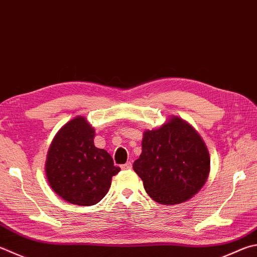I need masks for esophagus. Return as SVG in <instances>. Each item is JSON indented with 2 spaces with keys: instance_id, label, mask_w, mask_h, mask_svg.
Segmentation results:
<instances>
[{
  "instance_id": "1",
  "label": "esophagus",
  "mask_w": 257,
  "mask_h": 257,
  "mask_svg": "<svg viewBox=\"0 0 257 257\" xmlns=\"http://www.w3.org/2000/svg\"><path fill=\"white\" fill-rule=\"evenodd\" d=\"M132 167H133V165H132V163H130V162H127L125 164L121 165V169H122V170H130Z\"/></svg>"
}]
</instances>
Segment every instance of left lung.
<instances>
[{"mask_svg":"<svg viewBox=\"0 0 257 257\" xmlns=\"http://www.w3.org/2000/svg\"><path fill=\"white\" fill-rule=\"evenodd\" d=\"M134 171L154 201L177 204L190 200L206 184L210 155L199 133L173 115L160 128L146 130Z\"/></svg>","mask_w":257,"mask_h":257,"instance_id":"left-lung-1","label":"left lung"}]
</instances>
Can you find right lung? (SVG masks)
I'll use <instances>...</instances> for the list:
<instances>
[{"mask_svg": "<svg viewBox=\"0 0 257 257\" xmlns=\"http://www.w3.org/2000/svg\"><path fill=\"white\" fill-rule=\"evenodd\" d=\"M94 128L77 115L58 130L49 146L46 177L54 192L72 204L100 202L120 172L110 154L94 146Z\"/></svg>", "mask_w": 257, "mask_h": 257, "instance_id": "add662e5", "label": "right lung"}]
</instances>
